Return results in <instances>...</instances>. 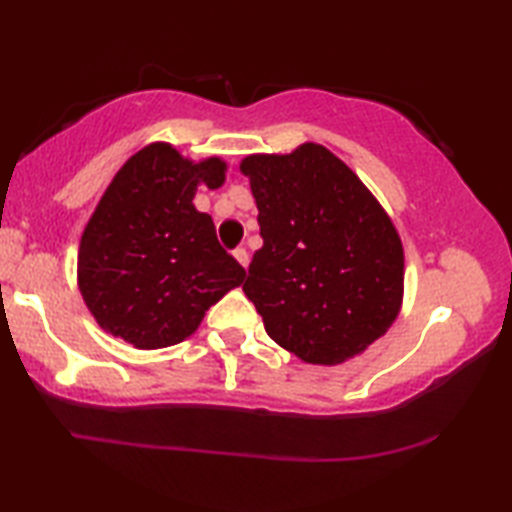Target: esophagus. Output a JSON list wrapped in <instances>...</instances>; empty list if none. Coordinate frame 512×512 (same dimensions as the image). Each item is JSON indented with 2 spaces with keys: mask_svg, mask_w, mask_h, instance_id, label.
Returning a JSON list of instances; mask_svg holds the SVG:
<instances>
[{
  "mask_svg": "<svg viewBox=\"0 0 512 512\" xmlns=\"http://www.w3.org/2000/svg\"><path fill=\"white\" fill-rule=\"evenodd\" d=\"M235 259L237 262L244 266V268H248V253H246V248H237L235 250Z\"/></svg>",
  "mask_w": 512,
  "mask_h": 512,
  "instance_id": "obj_1",
  "label": "esophagus"
}]
</instances>
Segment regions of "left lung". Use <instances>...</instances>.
<instances>
[{
	"label": "left lung",
	"mask_w": 512,
	"mask_h": 512,
	"mask_svg": "<svg viewBox=\"0 0 512 512\" xmlns=\"http://www.w3.org/2000/svg\"><path fill=\"white\" fill-rule=\"evenodd\" d=\"M239 169L264 239L244 291L266 334L316 366L368 350L404 298V248L391 216L323 144L246 155Z\"/></svg>",
	"instance_id": "obj_1"
}]
</instances>
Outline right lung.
Returning <instances> with one entry per match:
<instances>
[{
    "label": "right lung",
    "instance_id": "add662e5",
    "mask_svg": "<svg viewBox=\"0 0 512 512\" xmlns=\"http://www.w3.org/2000/svg\"><path fill=\"white\" fill-rule=\"evenodd\" d=\"M219 155L189 160L153 142L126 160L85 223L76 282L103 332L137 350H160L192 336L205 311L241 287L246 271L198 212V187L219 189Z\"/></svg>",
    "mask_w": 512,
    "mask_h": 512
}]
</instances>
